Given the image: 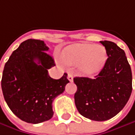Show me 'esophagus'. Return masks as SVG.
I'll use <instances>...</instances> for the list:
<instances>
[{
    "label": "esophagus",
    "mask_w": 135,
    "mask_h": 135,
    "mask_svg": "<svg viewBox=\"0 0 135 135\" xmlns=\"http://www.w3.org/2000/svg\"><path fill=\"white\" fill-rule=\"evenodd\" d=\"M67 78L68 80H69V81H70V82H73V74H72L71 73H68Z\"/></svg>",
    "instance_id": "esophagus-1"
}]
</instances>
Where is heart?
<instances>
[{
	"mask_svg": "<svg viewBox=\"0 0 135 135\" xmlns=\"http://www.w3.org/2000/svg\"><path fill=\"white\" fill-rule=\"evenodd\" d=\"M107 58V50L103 45L81 44L66 48L62 59L69 65H81L82 70L87 75L99 73L104 67Z\"/></svg>",
	"mask_w": 135,
	"mask_h": 135,
	"instance_id": "heart-1",
	"label": "heart"
}]
</instances>
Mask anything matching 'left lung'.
Returning <instances> with one entry per match:
<instances>
[{
  "label": "left lung",
  "mask_w": 135,
  "mask_h": 135,
  "mask_svg": "<svg viewBox=\"0 0 135 135\" xmlns=\"http://www.w3.org/2000/svg\"><path fill=\"white\" fill-rule=\"evenodd\" d=\"M100 43L107 59L94 79L75 77L76 107L82 116L104 121L117 115L128 103L132 91V73L123 49L110 41Z\"/></svg>",
  "instance_id": "8db88e82"
}]
</instances>
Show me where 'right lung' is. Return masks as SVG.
<instances>
[{"label":"right lung","mask_w":135,"mask_h":135,"mask_svg":"<svg viewBox=\"0 0 135 135\" xmlns=\"http://www.w3.org/2000/svg\"><path fill=\"white\" fill-rule=\"evenodd\" d=\"M43 41L28 39L15 50L6 62L1 80L4 100L21 120L31 124L49 120L53 116L52 102L69 82L67 74L51 78L48 69L55 66Z\"/></svg>","instance_id":"obj_1"}]
</instances>
